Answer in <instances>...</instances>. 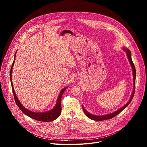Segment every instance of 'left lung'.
<instances>
[{
  "instance_id": "obj_1",
  "label": "left lung",
  "mask_w": 147,
  "mask_h": 147,
  "mask_svg": "<svg viewBox=\"0 0 147 147\" xmlns=\"http://www.w3.org/2000/svg\"><path fill=\"white\" fill-rule=\"evenodd\" d=\"M124 50L125 51V52H126V54H127V57L129 59V60L130 61V63L131 65V68H132V70H133V79H134V89H133V93H132V95H131V96L130 99V100H129V102L125 105H124L122 108H121L120 109H119V110L116 111V112H113L112 113H110V114H108V115H103V116H96V115H94L90 113H89L88 112H87L85 109L84 108V107L82 106V109H83V111L84 112V113L86 114V115L88 117L90 118V119H92L93 120H95V121H102V120H108V119H112L113 117H114L115 116H116V115H117L120 112H121L123 109H124L125 108H126L129 103H130V102L131 101L133 96H134V92H135V87H136V69H135V66L134 65V63L132 61V59H131V52L129 49H126V48H124Z\"/></svg>"
}]
</instances>
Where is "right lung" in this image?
I'll return each mask as SVG.
<instances>
[{
	"label": "right lung",
	"instance_id": "right-lung-1",
	"mask_svg": "<svg viewBox=\"0 0 147 147\" xmlns=\"http://www.w3.org/2000/svg\"><path fill=\"white\" fill-rule=\"evenodd\" d=\"M15 56H16V54H15ZM14 61H15V57H14L13 63V64L11 65V69H10V81H11V84L12 91H13V95H14L15 102L17 104V107H18V108L21 110V111H22L23 113H24L25 115H26L27 116L31 117L33 119L38 120V121L48 122V121H53L55 119H56L60 115V114L61 113V103H60L61 96L63 95V93L64 92V91L67 88L68 86L61 90V91L59 94V97L57 98V102L56 103V105H55V107H54V108L53 109H52V110H51L48 112H39V113L34 112H32L31 111H29L27 109H26L25 107H24L23 105L21 103V102H20L18 99L17 98V97L16 96V93L14 92V90L13 86V84H12L11 73H12L13 67L14 64Z\"/></svg>",
	"mask_w": 147,
	"mask_h": 147
}]
</instances>
